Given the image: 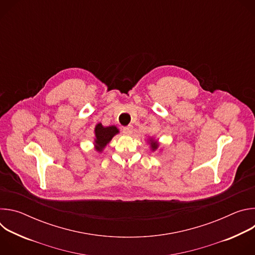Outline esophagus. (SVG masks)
I'll return each instance as SVG.
<instances>
[{
  "mask_svg": "<svg viewBox=\"0 0 255 255\" xmlns=\"http://www.w3.org/2000/svg\"><path fill=\"white\" fill-rule=\"evenodd\" d=\"M122 132H123L125 135H131L132 132H133V127H132V126L124 127V128L122 129Z\"/></svg>",
  "mask_w": 255,
  "mask_h": 255,
  "instance_id": "obj_1",
  "label": "esophagus"
}]
</instances>
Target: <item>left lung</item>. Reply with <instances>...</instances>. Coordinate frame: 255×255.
<instances>
[{"mask_svg":"<svg viewBox=\"0 0 255 255\" xmlns=\"http://www.w3.org/2000/svg\"><path fill=\"white\" fill-rule=\"evenodd\" d=\"M150 145H151V149L152 150H155L157 147H158V144L156 142H154V140H150Z\"/></svg>","mask_w":255,"mask_h":255,"instance_id":"left-lung-1","label":"left lung"}]
</instances>
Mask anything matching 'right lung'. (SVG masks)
<instances>
[{
	"label": "right lung",
	"mask_w": 255,
	"mask_h": 255,
	"mask_svg": "<svg viewBox=\"0 0 255 255\" xmlns=\"http://www.w3.org/2000/svg\"><path fill=\"white\" fill-rule=\"evenodd\" d=\"M119 132L116 126L104 127L101 123H99L95 128V145L98 151H102L106 145L112 140V138Z\"/></svg>",
	"instance_id": "1"
}]
</instances>
